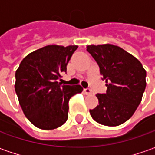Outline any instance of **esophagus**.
I'll use <instances>...</instances> for the list:
<instances>
[{"label":"esophagus","instance_id":"esophagus-1","mask_svg":"<svg viewBox=\"0 0 155 155\" xmlns=\"http://www.w3.org/2000/svg\"><path fill=\"white\" fill-rule=\"evenodd\" d=\"M84 93H85L86 95H91V94H92V91H91L90 88H85V89H84Z\"/></svg>","mask_w":155,"mask_h":155}]
</instances>
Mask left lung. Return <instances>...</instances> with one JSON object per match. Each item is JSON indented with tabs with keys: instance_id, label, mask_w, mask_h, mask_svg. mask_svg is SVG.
<instances>
[{
	"instance_id": "obj_1",
	"label": "left lung",
	"mask_w": 155,
	"mask_h": 155,
	"mask_svg": "<svg viewBox=\"0 0 155 155\" xmlns=\"http://www.w3.org/2000/svg\"><path fill=\"white\" fill-rule=\"evenodd\" d=\"M87 51L100 69L107 91L97 94L98 105L90 110L97 122L118 126L128 121L140 104L146 88V71L141 63L117 45H88Z\"/></svg>"
}]
</instances>
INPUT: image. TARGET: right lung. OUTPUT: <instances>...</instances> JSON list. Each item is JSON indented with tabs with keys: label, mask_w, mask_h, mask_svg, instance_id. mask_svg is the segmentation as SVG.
<instances>
[{
	"label": "right lung",
	"mask_w": 155,
	"mask_h": 155,
	"mask_svg": "<svg viewBox=\"0 0 155 155\" xmlns=\"http://www.w3.org/2000/svg\"><path fill=\"white\" fill-rule=\"evenodd\" d=\"M78 45H51L31 52L15 72V92L25 116L41 129H54L67 121L69 100L80 85L58 83ZM61 80V79H60Z\"/></svg>",
	"instance_id": "1"
}]
</instances>
